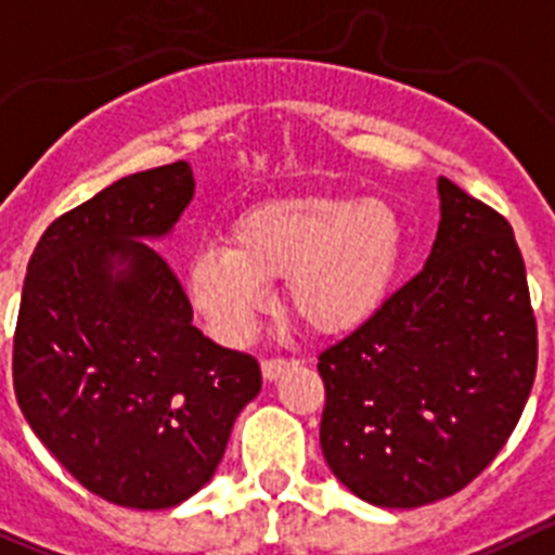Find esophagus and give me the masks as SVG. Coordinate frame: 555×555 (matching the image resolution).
<instances>
[{"label":"esophagus","mask_w":555,"mask_h":555,"mask_svg":"<svg viewBox=\"0 0 555 555\" xmlns=\"http://www.w3.org/2000/svg\"><path fill=\"white\" fill-rule=\"evenodd\" d=\"M299 365L297 360H283V357H272V360H263L261 362V373L267 382H274V378H281L288 367Z\"/></svg>","instance_id":"1"}]
</instances>
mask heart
Listing matches in <instances>:
<instances>
[{"label": "heart", "mask_w": 555, "mask_h": 555, "mask_svg": "<svg viewBox=\"0 0 555 555\" xmlns=\"http://www.w3.org/2000/svg\"><path fill=\"white\" fill-rule=\"evenodd\" d=\"M403 256V223L387 202L343 195L274 198L231 223L229 247H207L188 267L195 310L220 340L236 343L282 281L294 319L315 335H346L389 297Z\"/></svg>", "instance_id": "b5f03b06"}]
</instances>
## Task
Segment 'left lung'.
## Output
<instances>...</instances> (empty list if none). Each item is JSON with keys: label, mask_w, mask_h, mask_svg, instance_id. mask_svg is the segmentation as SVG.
<instances>
[{"label": "left lung", "mask_w": 555, "mask_h": 555, "mask_svg": "<svg viewBox=\"0 0 555 555\" xmlns=\"http://www.w3.org/2000/svg\"><path fill=\"white\" fill-rule=\"evenodd\" d=\"M439 195L425 267L319 353L321 452L351 493L392 509L477 479L537 376V319L512 225L452 179H439Z\"/></svg>", "instance_id": "1"}]
</instances>
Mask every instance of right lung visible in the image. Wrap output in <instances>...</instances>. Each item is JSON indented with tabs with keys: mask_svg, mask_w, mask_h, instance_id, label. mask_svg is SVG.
<instances>
[{
	"mask_svg": "<svg viewBox=\"0 0 555 555\" xmlns=\"http://www.w3.org/2000/svg\"><path fill=\"white\" fill-rule=\"evenodd\" d=\"M184 160L116 179L37 242L13 335V387L37 439L87 490L168 509L212 479L240 411L261 389L250 353L193 326L146 236L193 198Z\"/></svg>",
	"mask_w": 555,
	"mask_h": 555,
	"instance_id": "add662e5",
	"label": "right lung"
}]
</instances>
